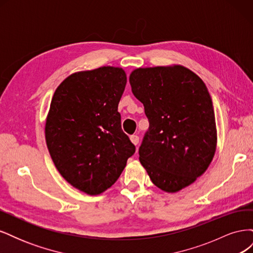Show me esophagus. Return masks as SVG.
<instances>
[{
    "mask_svg": "<svg viewBox=\"0 0 253 253\" xmlns=\"http://www.w3.org/2000/svg\"><path fill=\"white\" fill-rule=\"evenodd\" d=\"M129 139H131L132 143L135 144V145H137V144H138V142H139V137L137 136V135H132L131 137H129Z\"/></svg>",
    "mask_w": 253,
    "mask_h": 253,
    "instance_id": "1",
    "label": "esophagus"
}]
</instances>
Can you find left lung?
I'll list each match as a JSON object with an SVG mask.
<instances>
[{"mask_svg": "<svg viewBox=\"0 0 253 253\" xmlns=\"http://www.w3.org/2000/svg\"><path fill=\"white\" fill-rule=\"evenodd\" d=\"M128 81L150 122L140 163L157 188L178 192L206 172L215 154L217 131L208 88L179 64L136 68Z\"/></svg>", "mask_w": 253, "mask_h": 253, "instance_id": "left-lung-1", "label": "left lung"}]
</instances>
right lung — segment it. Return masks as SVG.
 I'll list each match as a JSON object with an SVG mask.
<instances>
[{"instance_id": "obj_1", "label": "right lung", "mask_w": 253, "mask_h": 253, "mask_svg": "<svg viewBox=\"0 0 253 253\" xmlns=\"http://www.w3.org/2000/svg\"><path fill=\"white\" fill-rule=\"evenodd\" d=\"M126 84L124 68L101 66L70 75L51 98L45 122L50 157L62 177L88 195L111 188L135 153L118 112Z\"/></svg>"}]
</instances>
